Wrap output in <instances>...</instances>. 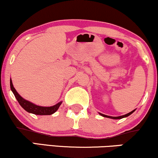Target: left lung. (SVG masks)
<instances>
[{
    "label": "left lung",
    "instance_id": "left-lung-1",
    "mask_svg": "<svg viewBox=\"0 0 158 158\" xmlns=\"http://www.w3.org/2000/svg\"><path fill=\"white\" fill-rule=\"evenodd\" d=\"M135 110H132L131 112L128 113V114H125V115H123V116H107V115H105V114H100V113H99V114H100L102 116H104V117H107V118H113V119H120V118H122L127 117V116H130V115H131L132 114H133V113L134 111H135Z\"/></svg>",
    "mask_w": 158,
    "mask_h": 158
}]
</instances>
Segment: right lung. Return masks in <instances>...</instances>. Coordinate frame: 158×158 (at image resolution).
Here are the masks:
<instances>
[{"mask_svg":"<svg viewBox=\"0 0 158 158\" xmlns=\"http://www.w3.org/2000/svg\"><path fill=\"white\" fill-rule=\"evenodd\" d=\"M10 87L11 90L12 91L13 94H15V97H16L17 100L18 101L19 104L20 105L21 107L26 110L27 112L31 113L35 115H51L54 114L56 110L59 108L62 102H59L55 106H52L50 107H43V106H39L36 105L34 104V103L29 102V101L23 99L22 97L19 95L17 91L15 90L14 88V85L12 84V81L10 80Z\"/></svg>","mask_w":158,"mask_h":158,"instance_id":"obj_1","label":"right lung"}]
</instances>
